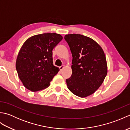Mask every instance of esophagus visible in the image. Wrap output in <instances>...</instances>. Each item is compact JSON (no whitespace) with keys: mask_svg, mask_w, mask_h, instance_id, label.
<instances>
[{"mask_svg":"<svg viewBox=\"0 0 130 130\" xmlns=\"http://www.w3.org/2000/svg\"><path fill=\"white\" fill-rule=\"evenodd\" d=\"M65 68V65H62V66H61V67H59V69H60V71H61V70H63V69Z\"/></svg>","mask_w":130,"mask_h":130,"instance_id":"esophagus-1","label":"esophagus"}]
</instances>
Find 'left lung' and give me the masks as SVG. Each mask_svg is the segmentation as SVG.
<instances>
[{
	"mask_svg": "<svg viewBox=\"0 0 130 130\" xmlns=\"http://www.w3.org/2000/svg\"><path fill=\"white\" fill-rule=\"evenodd\" d=\"M64 38L73 56L72 75L66 80L68 88L74 94L87 97L100 87L106 78V55L101 46L90 37L69 34Z\"/></svg>",
	"mask_w": 130,
	"mask_h": 130,
	"instance_id": "obj_1",
	"label": "left lung"
}]
</instances>
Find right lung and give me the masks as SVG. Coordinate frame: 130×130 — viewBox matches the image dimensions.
<instances>
[{
	"label": "right lung",
	"mask_w": 130,
	"mask_h": 130,
	"mask_svg": "<svg viewBox=\"0 0 130 130\" xmlns=\"http://www.w3.org/2000/svg\"><path fill=\"white\" fill-rule=\"evenodd\" d=\"M62 40L55 33L37 35L28 38L19 50L15 68L24 87L32 92L45 89L60 70L53 65L52 50Z\"/></svg>",
	"instance_id": "1"
}]
</instances>
